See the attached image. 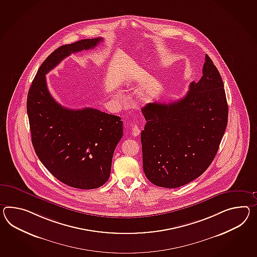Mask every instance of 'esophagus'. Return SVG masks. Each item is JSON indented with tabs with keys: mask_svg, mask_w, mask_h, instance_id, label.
I'll use <instances>...</instances> for the list:
<instances>
[{
	"mask_svg": "<svg viewBox=\"0 0 257 257\" xmlns=\"http://www.w3.org/2000/svg\"><path fill=\"white\" fill-rule=\"evenodd\" d=\"M131 127L132 134H133L134 137H138V136L140 135V130H139L138 125L135 124V125L131 126Z\"/></svg>",
	"mask_w": 257,
	"mask_h": 257,
	"instance_id": "1",
	"label": "esophagus"
}]
</instances>
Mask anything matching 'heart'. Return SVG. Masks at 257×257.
Here are the masks:
<instances>
[{"label":"heart","mask_w":257,"mask_h":257,"mask_svg":"<svg viewBox=\"0 0 257 257\" xmlns=\"http://www.w3.org/2000/svg\"><path fill=\"white\" fill-rule=\"evenodd\" d=\"M132 83V79H130V78H128L127 80H126V84L127 85H130ZM117 96H118V98H121L122 97V94L121 93H118V94H117ZM143 99H144V101H149L150 99H151V97H150V95L149 94H144L143 95Z\"/></svg>","instance_id":"b5f03b06"}]
</instances>
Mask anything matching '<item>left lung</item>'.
<instances>
[{
  "label": "left lung",
  "mask_w": 257,
  "mask_h": 257,
  "mask_svg": "<svg viewBox=\"0 0 257 257\" xmlns=\"http://www.w3.org/2000/svg\"><path fill=\"white\" fill-rule=\"evenodd\" d=\"M143 169L162 188H179L202 175L214 159L227 124L228 106L218 69L205 56L202 76L182 99L142 108Z\"/></svg>",
  "instance_id": "obj_1"
}]
</instances>
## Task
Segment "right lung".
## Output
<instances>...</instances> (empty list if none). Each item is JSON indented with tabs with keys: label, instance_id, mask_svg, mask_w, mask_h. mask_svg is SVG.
<instances>
[{
	"label": "right lung",
	"instance_id": "right-lung-1",
	"mask_svg": "<svg viewBox=\"0 0 257 257\" xmlns=\"http://www.w3.org/2000/svg\"><path fill=\"white\" fill-rule=\"evenodd\" d=\"M102 38L65 44L41 65L28 93L32 146L46 169L72 188L94 189L110 175L116 146L122 138L120 117L92 107L71 109L51 95L45 75L72 53L93 49Z\"/></svg>",
	"mask_w": 257,
	"mask_h": 257
}]
</instances>
